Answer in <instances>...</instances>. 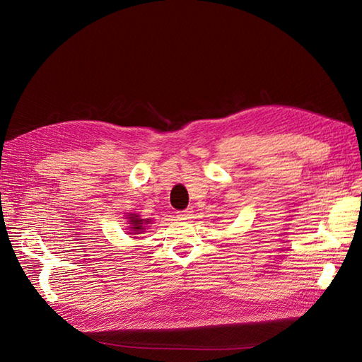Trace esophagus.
I'll use <instances>...</instances> for the list:
<instances>
[{"label":"esophagus","mask_w":362,"mask_h":362,"mask_svg":"<svg viewBox=\"0 0 362 362\" xmlns=\"http://www.w3.org/2000/svg\"><path fill=\"white\" fill-rule=\"evenodd\" d=\"M192 210L190 208H187V210H182V211H177V216L180 217V218H190L192 217Z\"/></svg>","instance_id":"1"}]
</instances>
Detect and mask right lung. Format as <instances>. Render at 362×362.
<instances>
[{
  "instance_id": "1",
  "label": "right lung",
  "mask_w": 362,
  "mask_h": 362,
  "mask_svg": "<svg viewBox=\"0 0 362 362\" xmlns=\"http://www.w3.org/2000/svg\"><path fill=\"white\" fill-rule=\"evenodd\" d=\"M128 223H129V233L131 235H139L144 233V229L148 223H151V218H141L139 214H128Z\"/></svg>"
}]
</instances>
